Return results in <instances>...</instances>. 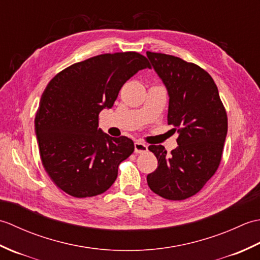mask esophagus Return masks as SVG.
I'll return each mask as SVG.
<instances>
[{
    "label": "esophagus",
    "mask_w": 260,
    "mask_h": 260,
    "mask_svg": "<svg viewBox=\"0 0 260 260\" xmlns=\"http://www.w3.org/2000/svg\"><path fill=\"white\" fill-rule=\"evenodd\" d=\"M134 147H135V153H145V152H147V145L144 144V143L140 142V141L135 142Z\"/></svg>",
    "instance_id": "1"
}]
</instances>
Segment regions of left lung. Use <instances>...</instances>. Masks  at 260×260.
<instances>
[{
    "label": "left lung",
    "mask_w": 260,
    "mask_h": 260,
    "mask_svg": "<svg viewBox=\"0 0 260 260\" xmlns=\"http://www.w3.org/2000/svg\"><path fill=\"white\" fill-rule=\"evenodd\" d=\"M146 54L168 88V124L179 133V145L171 153L162 145L148 146L157 169L147 175V184L168 200H185L217 172L228 131L227 112L206 70L171 54Z\"/></svg>",
    "instance_id": "1"
}]
</instances>
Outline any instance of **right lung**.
<instances>
[{
  "instance_id": "obj_1",
  "label": "right lung",
  "mask_w": 260,
  "mask_h": 260,
  "mask_svg": "<svg viewBox=\"0 0 260 260\" xmlns=\"http://www.w3.org/2000/svg\"><path fill=\"white\" fill-rule=\"evenodd\" d=\"M145 68L150 63L139 52L104 53L69 66L49 81L35 129L41 163L60 190L88 198L113 185L134 143L103 133L99 113L112 107L125 82Z\"/></svg>"
}]
</instances>
